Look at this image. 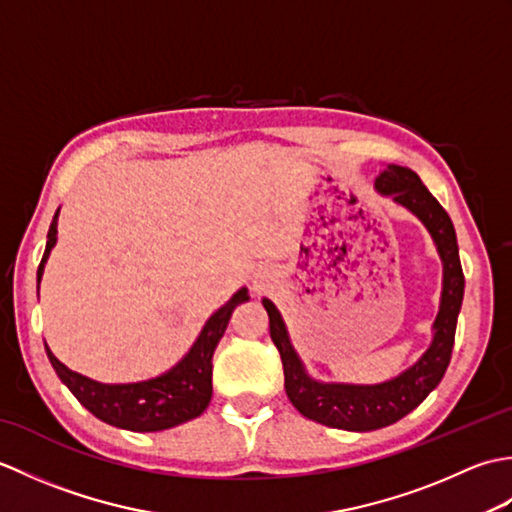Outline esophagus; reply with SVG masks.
<instances>
[{
  "instance_id": "1",
  "label": "esophagus",
  "mask_w": 512,
  "mask_h": 512,
  "mask_svg": "<svg viewBox=\"0 0 512 512\" xmlns=\"http://www.w3.org/2000/svg\"><path fill=\"white\" fill-rule=\"evenodd\" d=\"M255 290H262V281H255Z\"/></svg>"
}]
</instances>
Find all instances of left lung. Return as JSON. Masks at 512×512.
I'll return each instance as SVG.
<instances>
[{"mask_svg":"<svg viewBox=\"0 0 512 512\" xmlns=\"http://www.w3.org/2000/svg\"><path fill=\"white\" fill-rule=\"evenodd\" d=\"M374 189L413 213L427 228L442 262L440 310L431 325V343L405 372L374 385L325 383L308 374L295 345L290 341L284 317L270 299H262L270 319V339L284 363L286 394L292 405L314 422L345 431H374L405 418L416 409L447 372L455 325L464 299V275L455 228L447 211L433 198L422 180L407 167L387 165L374 182Z\"/></svg>","mask_w":512,"mask_h":512,"instance_id":"obj_1","label":"left lung"}]
</instances>
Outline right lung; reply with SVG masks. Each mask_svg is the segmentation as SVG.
I'll return each mask as SVG.
<instances>
[{
    "label": "right lung",
    "instance_id": "1",
    "mask_svg": "<svg viewBox=\"0 0 512 512\" xmlns=\"http://www.w3.org/2000/svg\"><path fill=\"white\" fill-rule=\"evenodd\" d=\"M57 220L59 209L52 217L46 250H43L41 264L37 268V284H41L43 268H46L52 248L57 244ZM248 299V288H239L222 308H217L206 319L198 339L193 341L189 352L176 365L160 376L136 380V383H99V380L65 367L50 352L48 345L46 354L61 383L99 420L127 431H165L198 418L209 407L213 396L211 376L215 347L226 332L233 310Z\"/></svg>",
    "mask_w": 512,
    "mask_h": 512
}]
</instances>
